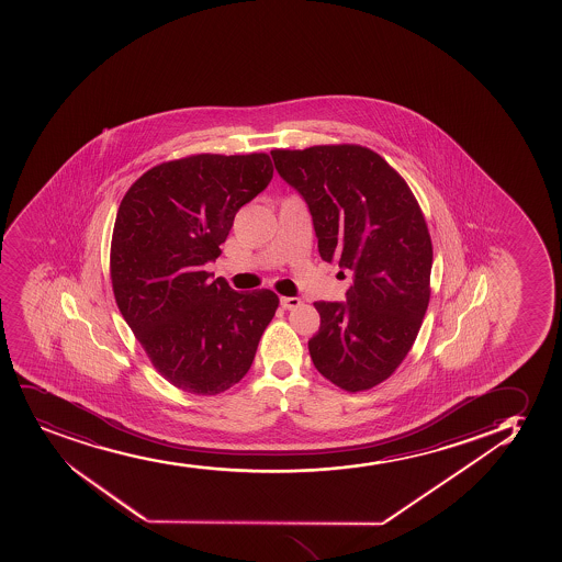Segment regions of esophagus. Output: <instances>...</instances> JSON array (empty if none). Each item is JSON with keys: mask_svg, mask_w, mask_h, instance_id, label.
Listing matches in <instances>:
<instances>
[{"mask_svg": "<svg viewBox=\"0 0 562 562\" xmlns=\"http://www.w3.org/2000/svg\"><path fill=\"white\" fill-rule=\"evenodd\" d=\"M280 304H282V308L295 310L303 304V301H301L299 296H282V299H280Z\"/></svg>", "mask_w": 562, "mask_h": 562, "instance_id": "esophagus-1", "label": "esophagus"}]
</instances>
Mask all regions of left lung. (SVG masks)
<instances>
[{
	"label": "left lung",
	"instance_id": "obj_1",
	"mask_svg": "<svg viewBox=\"0 0 562 562\" xmlns=\"http://www.w3.org/2000/svg\"><path fill=\"white\" fill-rule=\"evenodd\" d=\"M271 155L308 203L319 256L353 277L346 303H314L322 325L308 341L312 362L341 391L373 389L404 362L428 310L434 248L423 209L404 177L368 147Z\"/></svg>",
	"mask_w": 562,
	"mask_h": 562
}]
</instances>
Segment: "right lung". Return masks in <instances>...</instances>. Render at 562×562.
Instances as JSON below:
<instances>
[{"label":"right lung","mask_w":562,"mask_h":562,"mask_svg":"<svg viewBox=\"0 0 562 562\" xmlns=\"http://www.w3.org/2000/svg\"><path fill=\"white\" fill-rule=\"evenodd\" d=\"M271 179L267 153H200L153 166L121 200L110 246L115 303L153 367L181 391L216 396L239 383L274 317V291L239 293L203 271L237 211Z\"/></svg>","instance_id":"1"}]
</instances>
